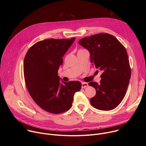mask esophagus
<instances>
[{
  "label": "esophagus",
  "instance_id": "esophagus-1",
  "mask_svg": "<svg viewBox=\"0 0 146 146\" xmlns=\"http://www.w3.org/2000/svg\"><path fill=\"white\" fill-rule=\"evenodd\" d=\"M87 87H88V83H87V82H82V84H81L82 88H86Z\"/></svg>",
  "mask_w": 146,
  "mask_h": 146
}]
</instances>
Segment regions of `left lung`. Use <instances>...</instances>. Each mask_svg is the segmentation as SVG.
I'll use <instances>...</instances> for the list:
<instances>
[{
    "label": "left lung",
    "instance_id": "1",
    "mask_svg": "<svg viewBox=\"0 0 146 146\" xmlns=\"http://www.w3.org/2000/svg\"><path fill=\"white\" fill-rule=\"evenodd\" d=\"M78 43L91 54V61L102 71L99 84L90 82L96 90L91 105L100 110H111L118 106L125 95L131 69L125 48L114 36L98 33L81 39Z\"/></svg>",
    "mask_w": 146,
    "mask_h": 146
}]
</instances>
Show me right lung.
<instances>
[{"label": "right lung", "instance_id": "right-lung-1", "mask_svg": "<svg viewBox=\"0 0 146 146\" xmlns=\"http://www.w3.org/2000/svg\"><path fill=\"white\" fill-rule=\"evenodd\" d=\"M50 38L33 44L24 58V75L26 87L33 100L43 110L59 114L70 109L75 92L81 88L77 81L60 84L58 76L62 56L75 40Z\"/></svg>", "mask_w": 146, "mask_h": 146}]
</instances>
